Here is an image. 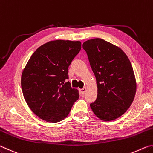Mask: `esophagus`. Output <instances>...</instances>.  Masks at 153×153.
Returning <instances> with one entry per match:
<instances>
[{"mask_svg":"<svg viewBox=\"0 0 153 153\" xmlns=\"http://www.w3.org/2000/svg\"><path fill=\"white\" fill-rule=\"evenodd\" d=\"M86 88H83L80 89L79 91H80V93H81V94L84 95L85 92H86Z\"/></svg>","mask_w":153,"mask_h":153,"instance_id":"1","label":"esophagus"}]
</instances>
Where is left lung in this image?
<instances>
[{
    "label": "left lung",
    "instance_id": "1",
    "mask_svg": "<svg viewBox=\"0 0 153 153\" xmlns=\"http://www.w3.org/2000/svg\"><path fill=\"white\" fill-rule=\"evenodd\" d=\"M97 79V100L90 107L100 120L109 121L125 113L132 103L136 82L131 64L118 46L101 38L83 43Z\"/></svg>",
    "mask_w": 153,
    "mask_h": 153
}]
</instances>
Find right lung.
<instances>
[{"label":"right lung","mask_w":153,"mask_h":153,"mask_svg":"<svg viewBox=\"0 0 153 153\" xmlns=\"http://www.w3.org/2000/svg\"><path fill=\"white\" fill-rule=\"evenodd\" d=\"M81 42L50 41L31 56L22 75V89L32 112L47 122L64 120L78 99V90L72 88L68 68L81 50Z\"/></svg>","instance_id":"right-lung-1"}]
</instances>
